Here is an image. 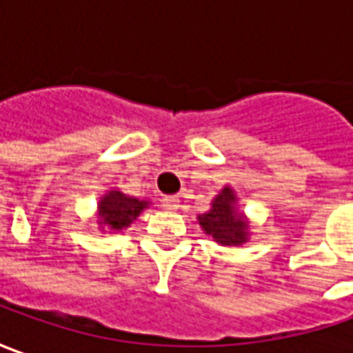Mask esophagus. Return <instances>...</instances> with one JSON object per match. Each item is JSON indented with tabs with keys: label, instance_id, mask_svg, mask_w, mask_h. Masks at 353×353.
Returning a JSON list of instances; mask_svg holds the SVG:
<instances>
[{
	"label": "esophagus",
	"instance_id": "1",
	"mask_svg": "<svg viewBox=\"0 0 353 353\" xmlns=\"http://www.w3.org/2000/svg\"><path fill=\"white\" fill-rule=\"evenodd\" d=\"M162 203H164L165 209H177L179 207V199H177L176 195H168V197L162 199Z\"/></svg>",
	"mask_w": 353,
	"mask_h": 353
}]
</instances>
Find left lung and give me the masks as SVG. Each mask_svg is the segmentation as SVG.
Returning a JSON list of instances; mask_svg holds the SVG:
<instances>
[{
	"instance_id": "8db88e82",
	"label": "left lung",
	"mask_w": 353,
	"mask_h": 353,
	"mask_svg": "<svg viewBox=\"0 0 353 353\" xmlns=\"http://www.w3.org/2000/svg\"><path fill=\"white\" fill-rule=\"evenodd\" d=\"M234 193L232 189L225 188L221 195H216L213 201V209L209 213L199 216V225L203 230L213 236L219 244L230 246V244H242L248 236V225L242 221V216L234 209Z\"/></svg>"
}]
</instances>
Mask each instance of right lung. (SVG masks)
<instances>
[{
	"mask_svg": "<svg viewBox=\"0 0 353 353\" xmlns=\"http://www.w3.org/2000/svg\"><path fill=\"white\" fill-rule=\"evenodd\" d=\"M146 205V201L127 197L121 191H109L99 203V214L103 223H107L113 230H123L139 216Z\"/></svg>",
	"mask_w": 353,
	"mask_h": 353,
	"instance_id": "add662e5",
	"label": "right lung"
}]
</instances>
